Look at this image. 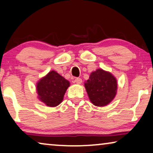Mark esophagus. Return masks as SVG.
<instances>
[{
  "label": "esophagus",
  "instance_id": "34e87169",
  "mask_svg": "<svg viewBox=\"0 0 153 153\" xmlns=\"http://www.w3.org/2000/svg\"><path fill=\"white\" fill-rule=\"evenodd\" d=\"M74 82H76V84H79L82 83V79L81 78H79V77H76V78L75 79Z\"/></svg>",
  "mask_w": 153,
  "mask_h": 153
}]
</instances>
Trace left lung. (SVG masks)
Here are the masks:
<instances>
[{
	"instance_id": "left-lung-1",
	"label": "left lung",
	"mask_w": 153,
	"mask_h": 153,
	"mask_svg": "<svg viewBox=\"0 0 153 153\" xmlns=\"http://www.w3.org/2000/svg\"><path fill=\"white\" fill-rule=\"evenodd\" d=\"M117 80L111 73L100 69L91 73L84 84L91 102L97 106H104L112 101L117 93Z\"/></svg>"
}]
</instances>
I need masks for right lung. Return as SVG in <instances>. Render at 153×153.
<instances>
[{"mask_svg": "<svg viewBox=\"0 0 153 153\" xmlns=\"http://www.w3.org/2000/svg\"><path fill=\"white\" fill-rule=\"evenodd\" d=\"M70 85L69 82L55 71H51L37 84L38 97L50 107L59 105Z\"/></svg>", "mask_w": 153, "mask_h": 153, "instance_id": "add662e5", "label": "right lung"}]
</instances>
